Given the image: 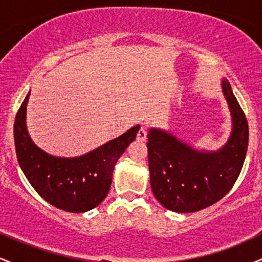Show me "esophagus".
<instances>
[{
  "label": "esophagus",
  "mask_w": 262,
  "mask_h": 262,
  "mask_svg": "<svg viewBox=\"0 0 262 262\" xmlns=\"http://www.w3.org/2000/svg\"><path fill=\"white\" fill-rule=\"evenodd\" d=\"M137 140L138 141H145L146 140V130L144 129V127H141L139 130H138Z\"/></svg>",
  "instance_id": "obj_1"
}]
</instances>
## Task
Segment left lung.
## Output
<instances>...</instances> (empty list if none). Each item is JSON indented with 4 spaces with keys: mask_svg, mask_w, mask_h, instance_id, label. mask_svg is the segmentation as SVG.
<instances>
[{
    "mask_svg": "<svg viewBox=\"0 0 262 262\" xmlns=\"http://www.w3.org/2000/svg\"><path fill=\"white\" fill-rule=\"evenodd\" d=\"M221 87L229 108L231 130L217 150L200 149L166 129L149 128L148 155L151 191L172 212H197L222 200L236 181L246 156L249 128L228 80Z\"/></svg>",
    "mask_w": 262,
    "mask_h": 262,
    "instance_id": "obj_1",
    "label": "left lung"
}]
</instances>
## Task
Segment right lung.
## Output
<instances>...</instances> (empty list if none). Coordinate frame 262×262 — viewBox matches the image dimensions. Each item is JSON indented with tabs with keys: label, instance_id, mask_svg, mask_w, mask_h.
Masks as SVG:
<instances>
[{
	"label": "right lung",
	"instance_id": "add662e5",
	"mask_svg": "<svg viewBox=\"0 0 262 262\" xmlns=\"http://www.w3.org/2000/svg\"><path fill=\"white\" fill-rule=\"evenodd\" d=\"M31 91L14 121V145L20 169L39 196L56 208L83 213L97 207L107 196L117 161L137 137L134 125L103 145L74 158L55 156L39 148L27 128V104Z\"/></svg>",
	"mask_w": 262,
	"mask_h": 262
}]
</instances>
